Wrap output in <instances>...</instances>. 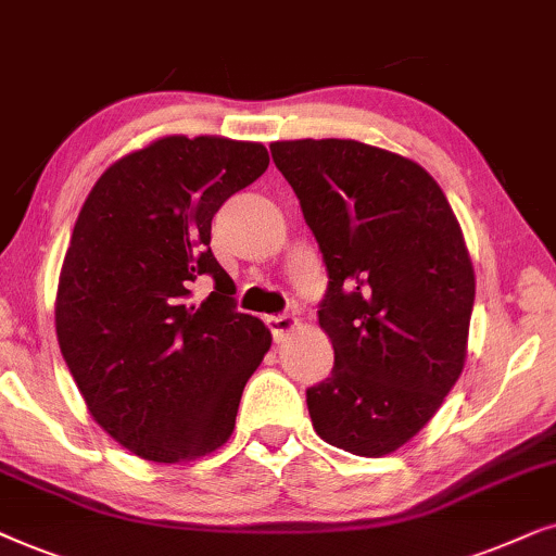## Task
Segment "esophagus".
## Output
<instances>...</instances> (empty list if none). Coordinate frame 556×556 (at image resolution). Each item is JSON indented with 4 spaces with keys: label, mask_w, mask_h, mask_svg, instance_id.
Here are the masks:
<instances>
[{
    "label": "esophagus",
    "mask_w": 556,
    "mask_h": 556,
    "mask_svg": "<svg viewBox=\"0 0 556 556\" xmlns=\"http://www.w3.org/2000/svg\"><path fill=\"white\" fill-rule=\"evenodd\" d=\"M266 325H269L271 338L279 343V340L287 338V332H292L294 328H298V317H292V315H271V317H266Z\"/></svg>",
    "instance_id": "1"
}]
</instances>
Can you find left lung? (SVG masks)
Instances as JSON below:
<instances>
[{"label": "left lung", "instance_id": "left-lung-1", "mask_svg": "<svg viewBox=\"0 0 556 556\" xmlns=\"http://www.w3.org/2000/svg\"><path fill=\"white\" fill-rule=\"evenodd\" d=\"M328 269L317 317L336 366L307 389L315 432L345 453L406 445L460 379L476 274L425 167L355 139L271 142Z\"/></svg>", "mask_w": 556, "mask_h": 556}]
</instances>
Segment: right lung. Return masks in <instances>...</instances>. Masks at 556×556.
<instances>
[{
    "label": "right lung",
    "instance_id": "add662e5",
    "mask_svg": "<svg viewBox=\"0 0 556 556\" xmlns=\"http://www.w3.org/2000/svg\"><path fill=\"white\" fill-rule=\"evenodd\" d=\"M266 167L258 142L162 137L116 160L73 226L58 343L91 417L144 460L185 463L224 445L269 351V330L236 309L211 251L216 211ZM201 276L214 292L195 303Z\"/></svg>",
    "mask_w": 556,
    "mask_h": 556
}]
</instances>
